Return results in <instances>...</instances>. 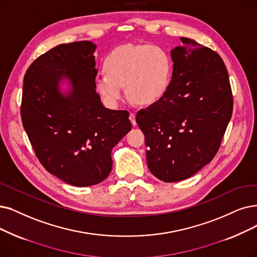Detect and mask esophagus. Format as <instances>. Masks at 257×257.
<instances>
[{
  "mask_svg": "<svg viewBox=\"0 0 257 257\" xmlns=\"http://www.w3.org/2000/svg\"><path fill=\"white\" fill-rule=\"evenodd\" d=\"M130 120H131V122H132V124L134 125V126L137 124L136 118H135V112H131V114H130Z\"/></svg>",
  "mask_w": 257,
  "mask_h": 257,
  "instance_id": "1",
  "label": "esophagus"
}]
</instances>
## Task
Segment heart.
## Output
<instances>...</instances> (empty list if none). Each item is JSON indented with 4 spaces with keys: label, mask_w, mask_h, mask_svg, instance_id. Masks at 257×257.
<instances>
[{
    "label": "heart",
    "mask_w": 257,
    "mask_h": 257,
    "mask_svg": "<svg viewBox=\"0 0 257 257\" xmlns=\"http://www.w3.org/2000/svg\"><path fill=\"white\" fill-rule=\"evenodd\" d=\"M106 74L96 78V89L105 103L116 107L123 98V86L132 99L151 104L166 93L172 75V60L158 45H122L106 56Z\"/></svg>",
    "instance_id": "1"
}]
</instances>
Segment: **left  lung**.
<instances>
[{
  "label": "left lung",
  "instance_id": "obj_1",
  "mask_svg": "<svg viewBox=\"0 0 257 257\" xmlns=\"http://www.w3.org/2000/svg\"><path fill=\"white\" fill-rule=\"evenodd\" d=\"M180 40L182 44L171 51L167 91L136 115L146 137L148 167L164 182L187 179L214 158L233 111L221 57L192 39Z\"/></svg>",
  "mask_w": 257,
  "mask_h": 257
}]
</instances>
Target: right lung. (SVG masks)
Wrapping results in <instances>:
<instances>
[{
    "instance_id": "obj_1",
    "label": "right lung",
    "mask_w": 257,
    "mask_h": 257,
    "mask_svg": "<svg viewBox=\"0 0 257 257\" xmlns=\"http://www.w3.org/2000/svg\"><path fill=\"white\" fill-rule=\"evenodd\" d=\"M96 45L60 44L41 55L24 76L21 118L41 164L75 187L94 186L111 171L112 148L132 128L127 110L103 106L96 93ZM67 78L72 89H58Z\"/></svg>"
}]
</instances>
